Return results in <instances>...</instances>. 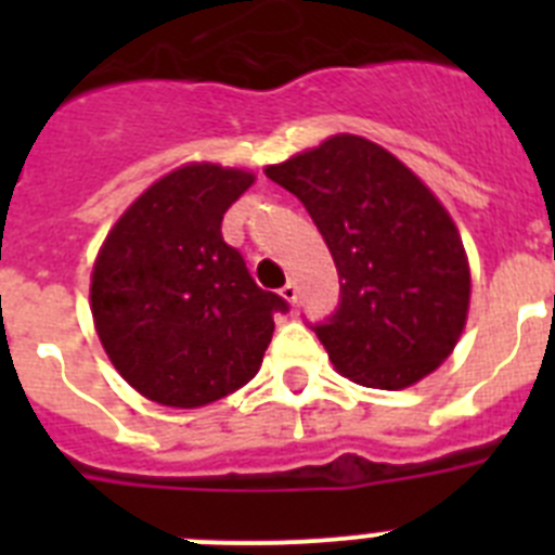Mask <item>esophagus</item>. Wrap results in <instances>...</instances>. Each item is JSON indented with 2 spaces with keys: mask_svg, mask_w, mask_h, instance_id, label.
Masks as SVG:
<instances>
[{
  "mask_svg": "<svg viewBox=\"0 0 555 555\" xmlns=\"http://www.w3.org/2000/svg\"><path fill=\"white\" fill-rule=\"evenodd\" d=\"M281 297H283V300L288 302V306H292V302H297V283H294V281H288L286 286L281 288Z\"/></svg>",
  "mask_w": 555,
  "mask_h": 555,
  "instance_id": "esophagus-1",
  "label": "esophagus"
}]
</instances>
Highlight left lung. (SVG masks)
Segmentation results:
<instances>
[{"label":"left lung","instance_id":"1","mask_svg":"<svg viewBox=\"0 0 555 555\" xmlns=\"http://www.w3.org/2000/svg\"><path fill=\"white\" fill-rule=\"evenodd\" d=\"M263 171L306 205L338 269V311L313 327L338 375L400 391L439 370L464 333L473 292L442 199L389 150L352 132Z\"/></svg>","mask_w":555,"mask_h":555}]
</instances>
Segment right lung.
Returning a JSON list of instances; mask_svg holds the SVG:
<instances>
[{"label":"right lung","mask_w":555,"mask_h":555,"mask_svg":"<svg viewBox=\"0 0 555 555\" xmlns=\"http://www.w3.org/2000/svg\"><path fill=\"white\" fill-rule=\"evenodd\" d=\"M249 169L191 160L144 189L107 230L91 272V317L111 364L141 397L203 409L261 370L274 311L222 238Z\"/></svg>","instance_id":"obj_1"}]
</instances>
